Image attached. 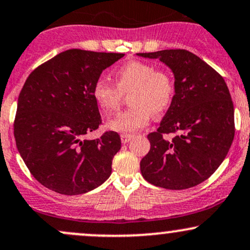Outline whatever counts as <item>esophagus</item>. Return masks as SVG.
Segmentation results:
<instances>
[{"instance_id": "esophagus-1", "label": "esophagus", "mask_w": 250, "mask_h": 250, "mask_svg": "<svg viewBox=\"0 0 250 250\" xmlns=\"http://www.w3.org/2000/svg\"><path fill=\"white\" fill-rule=\"evenodd\" d=\"M131 139H133V135H129V134H122V135H121V141H122V144H128Z\"/></svg>"}]
</instances>
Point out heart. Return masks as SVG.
I'll list each match as a JSON object with an SVG mask.
<instances>
[{"label":"heart","instance_id":"heart-1","mask_svg":"<svg viewBox=\"0 0 250 250\" xmlns=\"http://www.w3.org/2000/svg\"><path fill=\"white\" fill-rule=\"evenodd\" d=\"M115 85L100 78L94 83L91 94L104 114L114 111L129 95L131 106L108 120L106 127L122 134H133L149 123L153 114L159 116L168 110L175 96L174 78L168 71L155 70L149 62H129L114 73Z\"/></svg>","mask_w":250,"mask_h":250}]
</instances>
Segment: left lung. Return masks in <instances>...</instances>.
Masks as SVG:
<instances>
[{
  "mask_svg": "<svg viewBox=\"0 0 250 250\" xmlns=\"http://www.w3.org/2000/svg\"><path fill=\"white\" fill-rule=\"evenodd\" d=\"M159 59L174 75L175 96L140 163L148 183L185 190L207 180L223 163L235 135L234 104L223 77L186 49L138 53ZM177 132L172 142L164 133Z\"/></svg>",
  "mask_w": 250,
  "mask_h": 250,
  "instance_id": "obj_1",
  "label": "left lung"
}]
</instances>
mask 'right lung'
I'll list each match as a JSON object with an SVG mask.
<instances>
[{
  "label": "right lung",
  "mask_w": 250,
  "mask_h": 250,
  "mask_svg": "<svg viewBox=\"0 0 250 250\" xmlns=\"http://www.w3.org/2000/svg\"><path fill=\"white\" fill-rule=\"evenodd\" d=\"M123 53L67 49L28 76L14 121L16 147L33 177L49 190L75 196L111 174L120 150L116 131L83 139L102 123L92 98L94 83Z\"/></svg>",
  "instance_id": "right-lung-1"
}]
</instances>
